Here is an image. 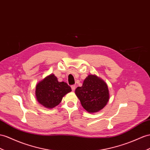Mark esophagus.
I'll use <instances>...</instances> for the list:
<instances>
[{
	"label": "esophagus",
	"mask_w": 150,
	"mask_h": 150,
	"mask_svg": "<svg viewBox=\"0 0 150 150\" xmlns=\"http://www.w3.org/2000/svg\"><path fill=\"white\" fill-rule=\"evenodd\" d=\"M71 90L74 91H75V88H76V86L75 85H72V86H71Z\"/></svg>",
	"instance_id": "34e87169"
}]
</instances>
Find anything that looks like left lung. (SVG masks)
I'll list each match as a JSON object with an SVG mask.
<instances>
[{"mask_svg":"<svg viewBox=\"0 0 150 150\" xmlns=\"http://www.w3.org/2000/svg\"><path fill=\"white\" fill-rule=\"evenodd\" d=\"M75 94L83 108L89 113L99 112L109 100V91L106 83L93 75H88L82 86L75 89Z\"/></svg>","mask_w":150,"mask_h":150,"instance_id":"1","label":"left lung"}]
</instances>
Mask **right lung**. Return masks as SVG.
Here are the masks:
<instances>
[{
	"mask_svg": "<svg viewBox=\"0 0 150 150\" xmlns=\"http://www.w3.org/2000/svg\"><path fill=\"white\" fill-rule=\"evenodd\" d=\"M71 87L64 82H59L51 74L37 83L35 95L38 103L47 108L58 105L65 94L71 92Z\"/></svg>",
	"mask_w": 150,
	"mask_h": 150,
	"instance_id": "1",
	"label": "right lung"
}]
</instances>
